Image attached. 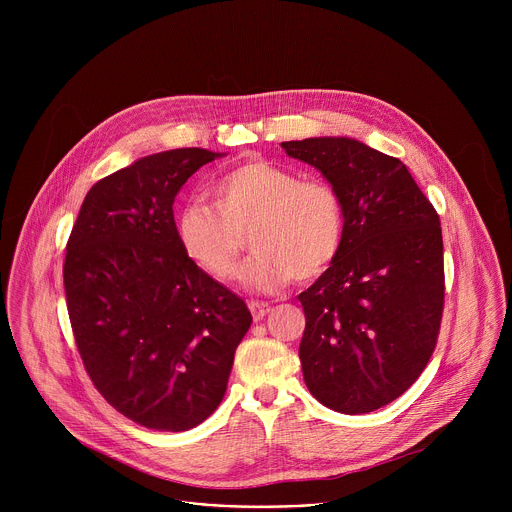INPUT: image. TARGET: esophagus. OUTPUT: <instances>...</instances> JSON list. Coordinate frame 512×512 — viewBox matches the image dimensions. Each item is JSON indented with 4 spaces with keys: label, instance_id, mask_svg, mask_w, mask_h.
Segmentation results:
<instances>
[{
    "label": "esophagus",
    "instance_id": "1",
    "mask_svg": "<svg viewBox=\"0 0 512 512\" xmlns=\"http://www.w3.org/2000/svg\"><path fill=\"white\" fill-rule=\"evenodd\" d=\"M249 310H251V314H253V320H255V322H261V320L271 312V306L265 304V302H251V304H249Z\"/></svg>",
    "mask_w": 512,
    "mask_h": 512
}]
</instances>
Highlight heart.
I'll return each mask as SVG.
<instances>
[{
    "mask_svg": "<svg viewBox=\"0 0 512 512\" xmlns=\"http://www.w3.org/2000/svg\"><path fill=\"white\" fill-rule=\"evenodd\" d=\"M210 202L212 208L190 202L178 212L176 237L184 255L221 283L239 277L245 237L255 251L247 285L257 291L318 277L342 247L338 192L283 166L245 160L212 182Z\"/></svg>",
    "mask_w": 512,
    "mask_h": 512,
    "instance_id": "1",
    "label": "heart"
}]
</instances>
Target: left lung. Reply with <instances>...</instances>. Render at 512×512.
Instances as JSON below:
<instances>
[{
	"instance_id": "8db88e82",
	"label": "left lung",
	"mask_w": 512,
	"mask_h": 512,
	"mask_svg": "<svg viewBox=\"0 0 512 512\" xmlns=\"http://www.w3.org/2000/svg\"><path fill=\"white\" fill-rule=\"evenodd\" d=\"M281 148L320 170L344 210L336 259L298 296L306 387L334 411H375L417 381L440 334V216L401 160L362 141L308 137Z\"/></svg>"
}]
</instances>
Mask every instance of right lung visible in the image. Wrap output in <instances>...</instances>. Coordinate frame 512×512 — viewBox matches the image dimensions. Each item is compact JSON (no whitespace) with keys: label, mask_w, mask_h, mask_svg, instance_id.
Here are the masks:
<instances>
[{"label":"right lung","mask_w":512,"mask_h":512,"mask_svg":"<svg viewBox=\"0 0 512 512\" xmlns=\"http://www.w3.org/2000/svg\"><path fill=\"white\" fill-rule=\"evenodd\" d=\"M221 156L180 148L99 180L66 245V306L85 369L111 407L156 431H186L221 405L253 322L176 237V194Z\"/></svg>","instance_id":"right-lung-1"}]
</instances>
